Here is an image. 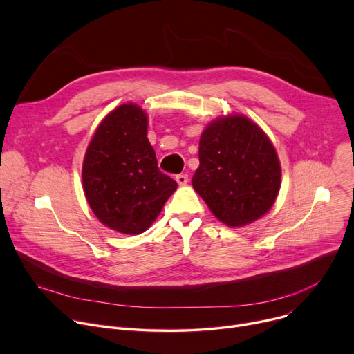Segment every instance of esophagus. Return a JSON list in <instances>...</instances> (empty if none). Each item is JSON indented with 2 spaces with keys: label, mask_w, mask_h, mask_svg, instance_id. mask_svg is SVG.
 Listing matches in <instances>:
<instances>
[{
  "label": "esophagus",
  "mask_w": 354,
  "mask_h": 354,
  "mask_svg": "<svg viewBox=\"0 0 354 354\" xmlns=\"http://www.w3.org/2000/svg\"><path fill=\"white\" fill-rule=\"evenodd\" d=\"M175 179L179 185H186L189 182V176L186 174H179V175H176Z\"/></svg>",
  "instance_id": "34e87169"
}]
</instances>
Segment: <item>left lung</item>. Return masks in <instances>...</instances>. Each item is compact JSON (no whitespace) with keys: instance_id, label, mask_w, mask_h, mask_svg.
<instances>
[{"instance_id":"obj_1","label":"left lung","mask_w":354,"mask_h":354,"mask_svg":"<svg viewBox=\"0 0 354 354\" xmlns=\"http://www.w3.org/2000/svg\"><path fill=\"white\" fill-rule=\"evenodd\" d=\"M192 185L230 227L261 218L273 206L281 169L268 136L245 116L223 118L203 131Z\"/></svg>"}]
</instances>
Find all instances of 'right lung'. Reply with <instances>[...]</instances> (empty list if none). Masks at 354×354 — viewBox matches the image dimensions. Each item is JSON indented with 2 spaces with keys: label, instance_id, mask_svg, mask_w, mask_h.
<instances>
[{
  "label": "right lung",
  "instance_id": "right-lung-1",
  "mask_svg": "<svg viewBox=\"0 0 354 354\" xmlns=\"http://www.w3.org/2000/svg\"><path fill=\"white\" fill-rule=\"evenodd\" d=\"M82 183L95 216L122 234H141L178 183L158 168L147 138V115L133 104L111 112L86 149Z\"/></svg>",
  "mask_w": 354,
  "mask_h": 354
}]
</instances>
